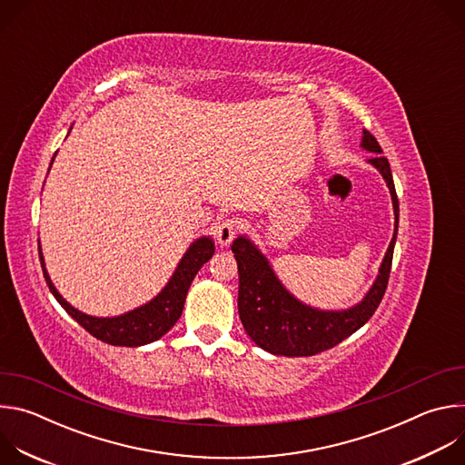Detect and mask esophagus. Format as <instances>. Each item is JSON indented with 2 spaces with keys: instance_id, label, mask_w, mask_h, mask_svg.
I'll use <instances>...</instances> for the list:
<instances>
[{
  "instance_id": "esophagus-1",
  "label": "esophagus",
  "mask_w": 465,
  "mask_h": 465,
  "mask_svg": "<svg viewBox=\"0 0 465 465\" xmlns=\"http://www.w3.org/2000/svg\"><path fill=\"white\" fill-rule=\"evenodd\" d=\"M237 230H239V223L235 219H224L219 226H217V241L221 246H228L233 237L237 235Z\"/></svg>"
}]
</instances>
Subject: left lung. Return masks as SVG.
I'll list each match as a JSON object with an SVG mask.
<instances>
[{
  "label": "left lung",
  "mask_w": 465,
  "mask_h": 465,
  "mask_svg": "<svg viewBox=\"0 0 465 465\" xmlns=\"http://www.w3.org/2000/svg\"><path fill=\"white\" fill-rule=\"evenodd\" d=\"M361 147L375 154L370 163L386 180L395 215L393 237L381 262L379 276L361 303L346 311L312 309L298 302L282 285L267 257L250 239L241 235L232 244L239 271V316L248 337L264 351L285 357H311L335 348L373 316L384 296L400 224V201L395 194L390 163L368 130H364Z\"/></svg>",
  "instance_id": "8db88e82"
}]
</instances>
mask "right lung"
I'll return each instance as SVG.
<instances>
[{
    "instance_id": "right-lung-1",
    "label": "right lung",
    "mask_w": 465,
    "mask_h": 465,
    "mask_svg": "<svg viewBox=\"0 0 465 465\" xmlns=\"http://www.w3.org/2000/svg\"><path fill=\"white\" fill-rule=\"evenodd\" d=\"M53 160H54V156H53ZM53 160H51V163H53ZM213 252H215V246L210 237L196 239L183 253L169 283L163 287V291L154 300H151L149 303H145L134 311H128L121 316L95 318V316L77 311L58 294V291L51 283V278L45 271L42 250L38 246L45 283H47L49 291L53 292V296L56 298V302L65 309V312H68L74 320H77V323H81L95 339H99L106 344H112V346H126V348L145 346V344H151V342L162 339L167 331L178 322L193 278L196 276L198 271H201L203 264L212 259Z\"/></svg>"
}]
</instances>
